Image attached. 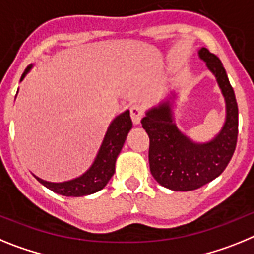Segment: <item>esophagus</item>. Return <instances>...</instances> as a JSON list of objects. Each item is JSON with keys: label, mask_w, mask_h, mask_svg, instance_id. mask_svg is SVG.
<instances>
[{"label": "esophagus", "mask_w": 254, "mask_h": 254, "mask_svg": "<svg viewBox=\"0 0 254 254\" xmlns=\"http://www.w3.org/2000/svg\"><path fill=\"white\" fill-rule=\"evenodd\" d=\"M143 115H144V109H143V106L138 105V103L130 106V116H131V120H133L134 124L135 125L139 124L140 120H142L143 118Z\"/></svg>", "instance_id": "esophagus-1"}]
</instances>
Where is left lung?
Wrapping results in <instances>:
<instances>
[{
  "label": "left lung",
  "mask_w": 254,
  "mask_h": 254,
  "mask_svg": "<svg viewBox=\"0 0 254 254\" xmlns=\"http://www.w3.org/2000/svg\"><path fill=\"white\" fill-rule=\"evenodd\" d=\"M199 57L215 74L226 101V121L215 139L204 144L193 143L180 133L171 118L170 103L149 110L142 127L149 136V169L162 187L188 191L212 182L226 169L238 140V103L222 63L207 48Z\"/></svg>",
  "instance_id": "1"
}]
</instances>
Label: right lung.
<instances>
[{
	"mask_svg": "<svg viewBox=\"0 0 254 254\" xmlns=\"http://www.w3.org/2000/svg\"><path fill=\"white\" fill-rule=\"evenodd\" d=\"M30 67L32 66L26 67L24 74L21 75L20 80H23ZM131 125L133 123L130 119L129 111L119 115L110 125L102 145H101L100 152L97 154V158L94 160L92 167L76 179L65 183H48L39 179L37 176H35V179L45 185L46 188L51 189L57 194H61V195H66V197H83V195L93 194L105 188L106 184L114 175L115 162L124 145L129 130L131 129Z\"/></svg>",
	"mask_w": 254,
	"mask_h": 254,
	"instance_id": "right-lung-1",
	"label": "right lung"
}]
</instances>
